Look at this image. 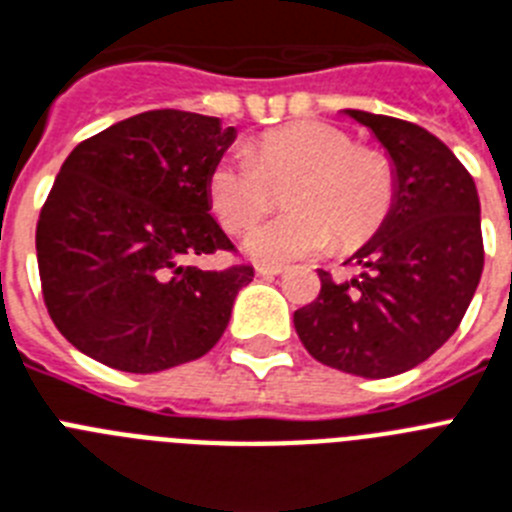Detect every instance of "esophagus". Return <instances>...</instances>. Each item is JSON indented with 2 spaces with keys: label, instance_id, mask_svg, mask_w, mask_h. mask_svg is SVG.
Instances as JSON below:
<instances>
[{
  "label": "esophagus",
  "instance_id": "esophagus-1",
  "mask_svg": "<svg viewBox=\"0 0 512 512\" xmlns=\"http://www.w3.org/2000/svg\"><path fill=\"white\" fill-rule=\"evenodd\" d=\"M256 274L259 277H277V274H282V266H256Z\"/></svg>",
  "mask_w": 512,
  "mask_h": 512
}]
</instances>
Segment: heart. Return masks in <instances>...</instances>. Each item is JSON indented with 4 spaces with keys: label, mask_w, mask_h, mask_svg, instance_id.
Here are the masks:
<instances>
[{
    "label": "heart",
    "mask_w": 512,
    "mask_h": 512,
    "mask_svg": "<svg viewBox=\"0 0 512 512\" xmlns=\"http://www.w3.org/2000/svg\"><path fill=\"white\" fill-rule=\"evenodd\" d=\"M285 188L290 211L253 227L246 253L261 264H285L337 248L350 251L374 235L398 193L395 167L382 151L327 122H293L264 133L251 151L238 149L211 164L206 198L227 232H243Z\"/></svg>",
    "instance_id": "heart-1"
}]
</instances>
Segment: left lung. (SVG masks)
<instances>
[{
    "mask_svg": "<svg viewBox=\"0 0 512 512\" xmlns=\"http://www.w3.org/2000/svg\"><path fill=\"white\" fill-rule=\"evenodd\" d=\"M345 112L387 149L398 193L377 235L350 259L361 274L337 282L319 269V298L298 308L293 322L324 366L395 377L442 348L474 298L484 269L479 193L429 130L387 114Z\"/></svg>",
    "mask_w": 512,
    "mask_h": 512,
    "instance_id": "1",
    "label": "left lung"
}]
</instances>
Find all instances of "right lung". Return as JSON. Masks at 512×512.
Returning a JSON list of instances; mask_svg holds the SVG:
<instances>
[{"label":"right lung","mask_w":512,"mask_h":512,"mask_svg":"<svg viewBox=\"0 0 512 512\" xmlns=\"http://www.w3.org/2000/svg\"><path fill=\"white\" fill-rule=\"evenodd\" d=\"M232 141L219 117L151 109L70 151L38 214L36 256L46 311L80 353L151 374L217 345L253 266L185 259L235 253L206 198Z\"/></svg>","instance_id":"obj_1"}]
</instances>
